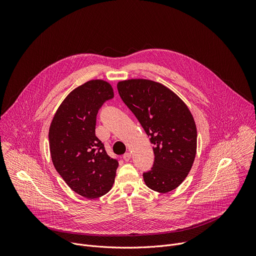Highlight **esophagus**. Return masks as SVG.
Segmentation results:
<instances>
[{
	"mask_svg": "<svg viewBox=\"0 0 256 256\" xmlns=\"http://www.w3.org/2000/svg\"><path fill=\"white\" fill-rule=\"evenodd\" d=\"M122 158H124V161H130V158H132V154H130V152H128V153H126V154L122 156Z\"/></svg>",
	"mask_w": 256,
	"mask_h": 256,
	"instance_id": "1",
	"label": "esophagus"
}]
</instances>
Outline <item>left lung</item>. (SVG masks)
Here are the masks:
<instances>
[{"mask_svg": "<svg viewBox=\"0 0 256 256\" xmlns=\"http://www.w3.org/2000/svg\"><path fill=\"white\" fill-rule=\"evenodd\" d=\"M118 90L154 144V165L142 174L146 186L161 194L177 188L196 154V126L188 107L172 90L152 80L120 81Z\"/></svg>", "mask_w": 256, "mask_h": 256, "instance_id": "8db88e82", "label": "left lung"}]
</instances>
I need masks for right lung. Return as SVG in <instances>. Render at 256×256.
Returning <instances> with one entry per match:
<instances>
[{"label":"right lung","instance_id":"right-lung-1","mask_svg":"<svg viewBox=\"0 0 256 256\" xmlns=\"http://www.w3.org/2000/svg\"><path fill=\"white\" fill-rule=\"evenodd\" d=\"M114 96L108 82L88 81L64 99L50 126V151L56 170L72 190L90 200L112 190L118 167L95 136L99 108Z\"/></svg>","mask_w":256,"mask_h":256}]
</instances>
